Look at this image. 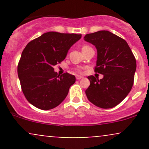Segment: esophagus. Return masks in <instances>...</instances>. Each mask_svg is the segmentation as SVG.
Segmentation results:
<instances>
[{"mask_svg":"<svg viewBox=\"0 0 149 149\" xmlns=\"http://www.w3.org/2000/svg\"><path fill=\"white\" fill-rule=\"evenodd\" d=\"M76 80H80V79H81V78H83V76H78V75H77V76H76Z\"/></svg>","mask_w":149,"mask_h":149,"instance_id":"1","label":"esophagus"}]
</instances>
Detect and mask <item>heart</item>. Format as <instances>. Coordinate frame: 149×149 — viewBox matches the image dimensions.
Listing matches in <instances>:
<instances>
[{"label": "heart", "instance_id": "heart-1", "mask_svg": "<svg viewBox=\"0 0 149 149\" xmlns=\"http://www.w3.org/2000/svg\"><path fill=\"white\" fill-rule=\"evenodd\" d=\"M90 45H83L82 46V51H85V49H88V48H90ZM76 71H78V72H81V71H80V69H76Z\"/></svg>", "mask_w": 149, "mask_h": 149}]
</instances>
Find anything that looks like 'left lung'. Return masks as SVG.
Here are the masks:
<instances>
[{"mask_svg":"<svg viewBox=\"0 0 149 149\" xmlns=\"http://www.w3.org/2000/svg\"><path fill=\"white\" fill-rule=\"evenodd\" d=\"M85 41L97 49L95 72L104 75L99 80L88 76L90 85L85 90L88 100L102 109H111L127 97L134 84L136 62L127 42L108 31L86 34Z\"/></svg>","mask_w":149,"mask_h":149,"instance_id":"8db88e82","label":"left lung"}]
</instances>
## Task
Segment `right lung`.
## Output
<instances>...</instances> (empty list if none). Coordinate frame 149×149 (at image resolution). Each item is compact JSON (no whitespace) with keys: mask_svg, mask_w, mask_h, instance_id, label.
I'll list each match as a JSON object with an SVG mask.
<instances>
[{"mask_svg":"<svg viewBox=\"0 0 149 149\" xmlns=\"http://www.w3.org/2000/svg\"><path fill=\"white\" fill-rule=\"evenodd\" d=\"M80 34L50 31L31 40L22 53L17 73L22 90L29 103L49 110L65 100L76 77L69 73L57 75L54 66L60 64Z\"/></svg>","mask_w":149,"mask_h":149,"instance_id":"add662e5","label":"right lung"}]
</instances>
